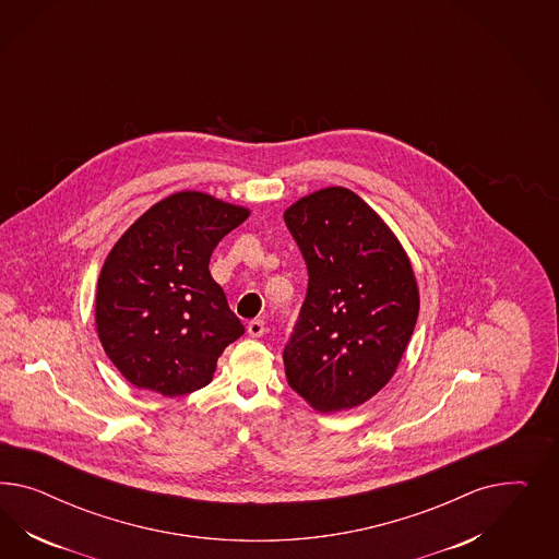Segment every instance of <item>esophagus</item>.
Returning <instances> with one entry per match:
<instances>
[{
	"instance_id": "obj_1",
	"label": "esophagus",
	"mask_w": 559,
	"mask_h": 559,
	"mask_svg": "<svg viewBox=\"0 0 559 559\" xmlns=\"http://www.w3.org/2000/svg\"><path fill=\"white\" fill-rule=\"evenodd\" d=\"M264 332H266L264 320H252V322L248 323V334H250L252 338L264 336Z\"/></svg>"
}]
</instances>
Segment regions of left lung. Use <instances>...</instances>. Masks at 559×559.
<instances>
[{
  "mask_svg": "<svg viewBox=\"0 0 559 559\" xmlns=\"http://www.w3.org/2000/svg\"><path fill=\"white\" fill-rule=\"evenodd\" d=\"M307 264V295L283 360L318 412L360 406L390 383L418 320L407 254L353 190L322 188L285 211Z\"/></svg>",
  "mask_w": 559,
  "mask_h": 559,
  "instance_id": "obj_1",
  "label": "left lung"
}]
</instances>
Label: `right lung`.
I'll list each match as a JSON object with an SVG mask.
<instances>
[{
    "mask_svg": "<svg viewBox=\"0 0 559 559\" xmlns=\"http://www.w3.org/2000/svg\"><path fill=\"white\" fill-rule=\"evenodd\" d=\"M248 215L204 192H176L110 250L96 290V330L104 353L139 390L166 397L201 390L221 353L243 334L209 260Z\"/></svg>",
    "mask_w": 559,
    "mask_h": 559,
    "instance_id": "obj_1",
    "label": "right lung"
}]
</instances>
